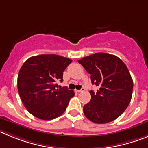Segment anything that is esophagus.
<instances>
[{
  "instance_id": "34e87169",
  "label": "esophagus",
  "mask_w": 148,
  "mask_h": 148,
  "mask_svg": "<svg viewBox=\"0 0 148 148\" xmlns=\"http://www.w3.org/2000/svg\"><path fill=\"white\" fill-rule=\"evenodd\" d=\"M84 90H85V89L84 88H82L81 89V90H76V92H84Z\"/></svg>"
}]
</instances>
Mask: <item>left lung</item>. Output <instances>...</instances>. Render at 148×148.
<instances>
[{
	"label": "left lung",
	"instance_id": "left-lung-1",
	"mask_svg": "<svg viewBox=\"0 0 148 148\" xmlns=\"http://www.w3.org/2000/svg\"><path fill=\"white\" fill-rule=\"evenodd\" d=\"M78 62L91 75V82L99 87L90 90L91 100L84 106V116L96 124L116 119L126 110L133 93V79L127 67L114 55L98 53Z\"/></svg>",
	"mask_w": 148,
	"mask_h": 148
}]
</instances>
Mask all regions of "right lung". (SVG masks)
<instances>
[{
    "label": "right lung",
    "mask_w": 148,
    "mask_h": 148,
    "mask_svg": "<svg viewBox=\"0 0 148 148\" xmlns=\"http://www.w3.org/2000/svg\"><path fill=\"white\" fill-rule=\"evenodd\" d=\"M72 62L58 55L32 56L23 63L18 76V90L23 105L32 116L51 120L64 113L73 90L58 88L63 72Z\"/></svg>",
    "instance_id": "add662e5"
}]
</instances>
